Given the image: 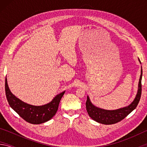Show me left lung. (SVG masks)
Here are the masks:
<instances>
[{"instance_id":"8db88e82","label":"left lung","mask_w":147,"mask_h":147,"mask_svg":"<svg viewBox=\"0 0 147 147\" xmlns=\"http://www.w3.org/2000/svg\"><path fill=\"white\" fill-rule=\"evenodd\" d=\"M138 59L141 63L140 59ZM142 74L143 71L142 67H141V76L139 80L138 92H137L136 97L132 102L127 106L117 109H113V110L104 109L94 106L91 102L89 96H88L86 104V109L89 114V116L94 121L104 124H115L125 118L134 109H136L139 100H140L141 95V80H142Z\"/></svg>"}]
</instances>
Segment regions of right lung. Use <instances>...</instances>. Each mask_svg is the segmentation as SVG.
Here are the masks:
<instances>
[{
	"label": "right lung",
	"mask_w": 147,
	"mask_h": 147,
	"mask_svg": "<svg viewBox=\"0 0 147 147\" xmlns=\"http://www.w3.org/2000/svg\"><path fill=\"white\" fill-rule=\"evenodd\" d=\"M6 98L11 108L24 120L29 123L39 124L47 122L53 117L58 109L59 104L65 91L61 92L50 102L42 106H34L24 102L16 97L9 89L7 78L5 80Z\"/></svg>",
	"instance_id": "add662e5"
}]
</instances>
